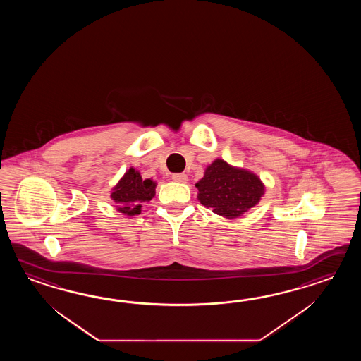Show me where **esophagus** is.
<instances>
[{"instance_id": "34e87169", "label": "esophagus", "mask_w": 361, "mask_h": 361, "mask_svg": "<svg viewBox=\"0 0 361 361\" xmlns=\"http://www.w3.org/2000/svg\"><path fill=\"white\" fill-rule=\"evenodd\" d=\"M173 180H176L178 183H187L188 177L184 173H178V174H173Z\"/></svg>"}]
</instances>
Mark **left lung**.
I'll return each mask as SVG.
<instances>
[{
  "mask_svg": "<svg viewBox=\"0 0 361 361\" xmlns=\"http://www.w3.org/2000/svg\"><path fill=\"white\" fill-rule=\"evenodd\" d=\"M197 199L224 218H238L255 207L264 195V184L252 171L216 159L196 183Z\"/></svg>",
  "mask_w": 361,
  "mask_h": 361,
  "instance_id": "8db88e82",
  "label": "left lung"
}]
</instances>
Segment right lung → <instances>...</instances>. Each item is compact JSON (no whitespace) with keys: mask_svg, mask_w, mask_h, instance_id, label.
I'll use <instances>...</instances> for the list:
<instances>
[{"mask_svg":"<svg viewBox=\"0 0 361 361\" xmlns=\"http://www.w3.org/2000/svg\"><path fill=\"white\" fill-rule=\"evenodd\" d=\"M156 182L143 179L140 173L130 168L112 188L111 199L117 204V212L133 216L140 214L142 204L151 201L156 193Z\"/></svg>","mask_w":361,"mask_h":361,"instance_id":"right-lung-1","label":"right lung"}]
</instances>
